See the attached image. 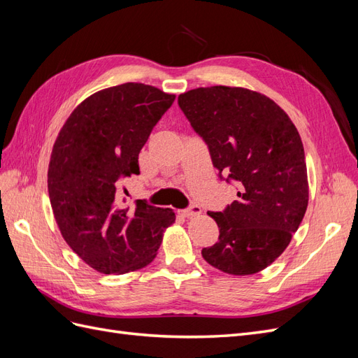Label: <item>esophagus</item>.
<instances>
[{"mask_svg": "<svg viewBox=\"0 0 358 358\" xmlns=\"http://www.w3.org/2000/svg\"><path fill=\"white\" fill-rule=\"evenodd\" d=\"M182 213H183V216H187V218H192V216H199L201 213V208L197 204H194V206H191L189 209L183 210Z\"/></svg>", "mask_w": 358, "mask_h": 358, "instance_id": "1", "label": "esophagus"}]
</instances>
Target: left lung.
Here are the masks:
<instances>
[{"label": "left lung", "instance_id": "left-lung-1", "mask_svg": "<svg viewBox=\"0 0 358 358\" xmlns=\"http://www.w3.org/2000/svg\"><path fill=\"white\" fill-rule=\"evenodd\" d=\"M178 101L208 143L213 167L241 188L224 212H208L220 227V241L201 255L229 275L262 272L285 251L308 209L297 128L272 99L241 86L196 88Z\"/></svg>", "mask_w": 358, "mask_h": 358}]
</instances>
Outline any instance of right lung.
Here are the masks:
<instances>
[{"label":"right lung","mask_w":358,"mask_h":358,"mask_svg":"<svg viewBox=\"0 0 358 358\" xmlns=\"http://www.w3.org/2000/svg\"><path fill=\"white\" fill-rule=\"evenodd\" d=\"M175 96L134 82L101 90L76 107L53 143L48 170L53 216L64 241L96 272L146 267L176 220L171 209L143 200L128 208L119 191L124 178L140 173V150Z\"/></svg>","instance_id":"add662e5"}]
</instances>
